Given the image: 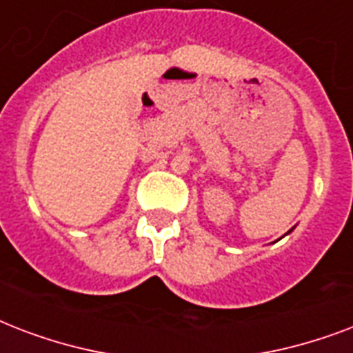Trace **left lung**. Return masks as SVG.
<instances>
[{"label":"left lung","instance_id":"1","mask_svg":"<svg viewBox=\"0 0 353 353\" xmlns=\"http://www.w3.org/2000/svg\"><path fill=\"white\" fill-rule=\"evenodd\" d=\"M291 232H293V228H291V230H289V232H288V234H291Z\"/></svg>","mask_w":353,"mask_h":353}]
</instances>
